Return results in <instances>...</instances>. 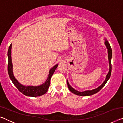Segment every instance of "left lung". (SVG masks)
<instances>
[{
    "label": "left lung",
    "mask_w": 123,
    "mask_h": 123,
    "mask_svg": "<svg viewBox=\"0 0 123 123\" xmlns=\"http://www.w3.org/2000/svg\"><path fill=\"white\" fill-rule=\"evenodd\" d=\"M104 44L106 47L107 49H108V60H109V70L108 74H107L106 79H105V81H104L103 84H102L100 86H98V87H97L96 89L91 90H86L84 91H79L76 90L74 89L73 87H71V86L69 84V82H68L67 80V84L68 86V87L69 90H70L71 92H72L73 94L77 95L79 96H90L98 92L104 86H105V85L106 84L107 81H108V80L109 79L110 75H111V58H112V49L111 47H110V44L109 43V42L106 40V38H105V42Z\"/></svg>",
    "instance_id": "obj_1"
}]
</instances>
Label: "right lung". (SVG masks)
<instances>
[{
    "instance_id": "obj_1",
    "label": "right lung",
    "mask_w": 123,
    "mask_h": 123,
    "mask_svg": "<svg viewBox=\"0 0 123 123\" xmlns=\"http://www.w3.org/2000/svg\"><path fill=\"white\" fill-rule=\"evenodd\" d=\"M11 49L12 44H10L9 47L8 51V71L9 77L12 82L14 85L15 87L21 92L22 94L28 96L36 97L43 95L46 94L48 91V88L51 84V79L53 73L56 70L58 66V64L54 66L49 71V74L47 80L43 84H41L39 86H25L19 82V81L15 79L13 72V64L12 62L11 57Z\"/></svg>"
}]
</instances>
